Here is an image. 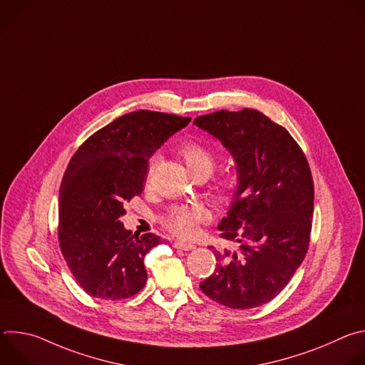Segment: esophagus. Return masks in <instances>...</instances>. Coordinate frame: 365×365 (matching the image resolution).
Here are the masks:
<instances>
[{"instance_id": "1", "label": "esophagus", "mask_w": 365, "mask_h": 365, "mask_svg": "<svg viewBox=\"0 0 365 365\" xmlns=\"http://www.w3.org/2000/svg\"><path fill=\"white\" fill-rule=\"evenodd\" d=\"M173 247L178 248V250H183V251H190V250H195V248H196L195 244L186 242V241H175Z\"/></svg>"}]
</instances>
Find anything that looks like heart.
<instances>
[{"label": "heart", "mask_w": 365, "mask_h": 365, "mask_svg": "<svg viewBox=\"0 0 365 365\" xmlns=\"http://www.w3.org/2000/svg\"><path fill=\"white\" fill-rule=\"evenodd\" d=\"M182 158L189 169V172L197 178L200 175L210 176L214 172L215 168V158L214 154L207 150L205 145L190 141L186 143L180 148ZM151 170L148 172V180H150ZM221 189H227V182L221 185ZM210 220V211L202 205H179L173 206L166 212L163 217V224L169 231H172L176 235L180 237H190L196 232L199 225L205 221Z\"/></svg>", "instance_id": "heart-1"}]
</instances>
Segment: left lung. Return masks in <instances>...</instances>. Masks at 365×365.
Instances as JSON below:
<instances>
[{"instance_id":"1","label":"left lung","mask_w":365,"mask_h":365,"mask_svg":"<svg viewBox=\"0 0 365 365\" xmlns=\"http://www.w3.org/2000/svg\"><path fill=\"white\" fill-rule=\"evenodd\" d=\"M193 124L235 162L237 186L218 230L237 250L214 251L217 269L200 290L231 309L274 299L300 267L314 215V180L302 148L263 113L221 110Z\"/></svg>"}]
</instances>
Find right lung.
<instances>
[{"label":"right lung","instance_id":"add662e5","mask_svg":"<svg viewBox=\"0 0 365 365\" xmlns=\"http://www.w3.org/2000/svg\"><path fill=\"white\" fill-rule=\"evenodd\" d=\"M189 123V117L165 113H128L92 134L73 154L59 192V242L88 294L120 300L144 287V257L162 240L133 235L120 218L124 203L141 195L151 155Z\"/></svg>","mask_w":365,"mask_h":365}]
</instances>
